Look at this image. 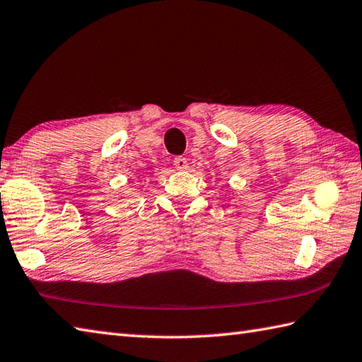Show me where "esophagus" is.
Returning <instances> with one entry per match:
<instances>
[{
  "mask_svg": "<svg viewBox=\"0 0 362 362\" xmlns=\"http://www.w3.org/2000/svg\"><path fill=\"white\" fill-rule=\"evenodd\" d=\"M174 168L177 169V171H185V169L188 168V161L185 157H175L174 158Z\"/></svg>",
  "mask_w": 362,
  "mask_h": 362,
  "instance_id": "esophagus-1",
  "label": "esophagus"
}]
</instances>
